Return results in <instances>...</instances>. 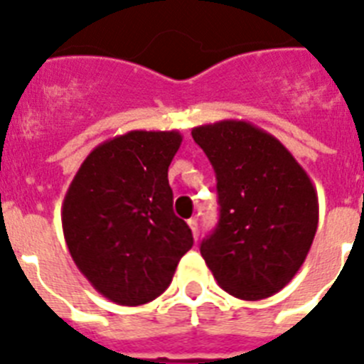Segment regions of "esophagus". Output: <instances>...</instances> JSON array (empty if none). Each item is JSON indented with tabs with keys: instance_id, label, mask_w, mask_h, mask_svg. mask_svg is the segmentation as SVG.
Segmentation results:
<instances>
[{
	"instance_id": "obj_1",
	"label": "esophagus",
	"mask_w": 364,
	"mask_h": 364,
	"mask_svg": "<svg viewBox=\"0 0 364 364\" xmlns=\"http://www.w3.org/2000/svg\"><path fill=\"white\" fill-rule=\"evenodd\" d=\"M188 225H189V229H191V232H193V238L195 240L199 238V223H197V219H189Z\"/></svg>"
}]
</instances>
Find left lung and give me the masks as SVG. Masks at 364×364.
I'll list each match as a JSON object with an SVG mask.
<instances>
[{"label": "left lung", "mask_w": 364, "mask_h": 364, "mask_svg": "<svg viewBox=\"0 0 364 364\" xmlns=\"http://www.w3.org/2000/svg\"><path fill=\"white\" fill-rule=\"evenodd\" d=\"M215 171L219 221L200 255L230 296L258 301L283 290L309 255L318 195L290 150L247 121L195 126Z\"/></svg>", "instance_id": "obj_1"}]
</instances>
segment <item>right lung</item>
I'll return each mask as SVG.
<instances>
[{
    "label": "right lung",
    "mask_w": 364,
    "mask_h": 364,
    "mask_svg": "<svg viewBox=\"0 0 364 364\" xmlns=\"http://www.w3.org/2000/svg\"><path fill=\"white\" fill-rule=\"evenodd\" d=\"M180 143L176 130L117 135L91 150L67 189L61 221L72 260L117 305L164 294L193 245L167 178Z\"/></svg>",
    "instance_id": "add662e5"
}]
</instances>
